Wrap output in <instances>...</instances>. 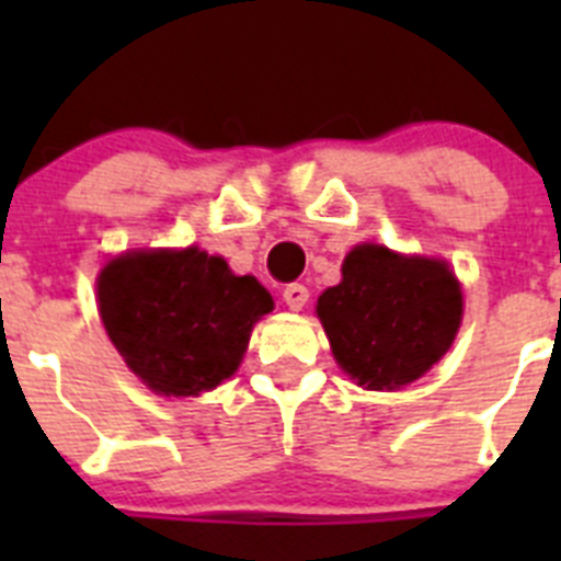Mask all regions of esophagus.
<instances>
[{"label": "esophagus", "instance_id": "34e87169", "mask_svg": "<svg viewBox=\"0 0 561 561\" xmlns=\"http://www.w3.org/2000/svg\"><path fill=\"white\" fill-rule=\"evenodd\" d=\"M306 300H309V289H306L304 284H289L284 289V304L289 306L291 311H300L306 306Z\"/></svg>", "mask_w": 561, "mask_h": 561}]
</instances>
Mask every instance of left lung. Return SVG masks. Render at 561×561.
Returning a JSON list of instances; mask_svg holds the SVG:
<instances>
[{
    "label": "left lung",
    "instance_id": "8db88e82",
    "mask_svg": "<svg viewBox=\"0 0 561 561\" xmlns=\"http://www.w3.org/2000/svg\"><path fill=\"white\" fill-rule=\"evenodd\" d=\"M463 295L453 270L359 244L342 280L317 300L340 368L368 390H396L427 374L458 334Z\"/></svg>",
    "mask_w": 561,
    "mask_h": 561
}]
</instances>
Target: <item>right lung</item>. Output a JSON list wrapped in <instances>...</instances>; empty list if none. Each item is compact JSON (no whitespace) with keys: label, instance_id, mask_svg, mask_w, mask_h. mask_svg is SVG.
I'll list each match as a JSON object with an SVG mask.
<instances>
[{"label":"right lung","instance_id":"add662e5","mask_svg":"<svg viewBox=\"0 0 561 561\" xmlns=\"http://www.w3.org/2000/svg\"><path fill=\"white\" fill-rule=\"evenodd\" d=\"M98 306L114 348L153 393L199 396L236 374L272 297L225 257L187 247L108 261Z\"/></svg>","mask_w":561,"mask_h":561}]
</instances>
